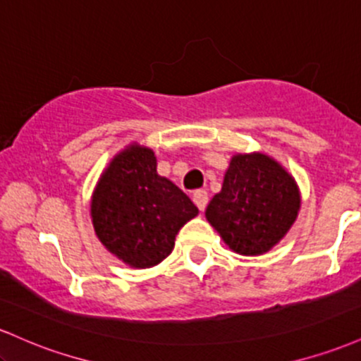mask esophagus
Here are the masks:
<instances>
[{
	"instance_id": "34e87169",
	"label": "esophagus",
	"mask_w": 361,
	"mask_h": 361,
	"mask_svg": "<svg viewBox=\"0 0 361 361\" xmlns=\"http://www.w3.org/2000/svg\"><path fill=\"white\" fill-rule=\"evenodd\" d=\"M193 202H195V205H197L198 209L204 212L207 204H209V193H207L205 190H197V192L193 193Z\"/></svg>"
}]
</instances>
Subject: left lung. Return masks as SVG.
<instances>
[{"label": "left lung", "instance_id": "8db88e82", "mask_svg": "<svg viewBox=\"0 0 361 361\" xmlns=\"http://www.w3.org/2000/svg\"><path fill=\"white\" fill-rule=\"evenodd\" d=\"M295 178L264 152L231 157L221 192L205 210L229 250L243 256L268 252L287 235L300 210Z\"/></svg>", "mask_w": 361, "mask_h": 361}]
</instances>
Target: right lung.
<instances>
[{
    "instance_id": "right-lung-1",
    "label": "right lung",
    "mask_w": 361,
    "mask_h": 361,
    "mask_svg": "<svg viewBox=\"0 0 361 361\" xmlns=\"http://www.w3.org/2000/svg\"><path fill=\"white\" fill-rule=\"evenodd\" d=\"M156 168L154 151L130 142L111 157L91 195L97 238L115 258L137 270L171 255L176 234L198 215L193 202Z\"/></svg>"
}]
</instances>
